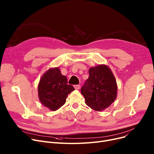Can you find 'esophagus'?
Returning <instances> with one entry per match:
<instances>
[{
	"label": "esophagus",
	"mask_w": 154,
	"mask_h": 154,
	"mask_svg": "<svg viewBox=\"0 0 154 154\" xmlns=\"http://www.w3.org/2000/svg\"><path fill=\"white\" fill-rule=\"evenodd\" d=\"M74 87V88H75V89H76V90H79V89H80V85H75Z\"/></svg>",
	"instance_id": "34e87169"
}]
</instances>
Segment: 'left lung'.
<instances>
[{
	"instance_id": "left-lung-1",
	"label": "left lung",
	"mask_w": 154,
	"mask_h": 154,
	"mask_svg": "<svg viewBox=\"0 0 154 154\" xmlns=\"http://www.w3.org/2000/svg\"><path fill=\"white\" fill-rule=\"evenodd\" d=\"M89 77L81 88L85 103L96 111L109 107L117 97V85L116 78L106 65L91 67Z\"/></svg>"
}]
</instances>
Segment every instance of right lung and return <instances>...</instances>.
Instances as JSON below:
<instances>
[{"label":"right lung","instance_id":"add662e5","mask_svg":"<svg viewBox=\"0 0 154 154\" xmlns=\"http://www.w3.org/2000/svg\"><path fill=\"white\" fill-rule=\"evenodd\" d=\"M74 90V87L67 84V77L55 67L48 70L42 76L38 85V95L44 106L55 111L66 103L68 94Z\"/></svg>","mask_w":154,"mask_h":154}]
</instances>
